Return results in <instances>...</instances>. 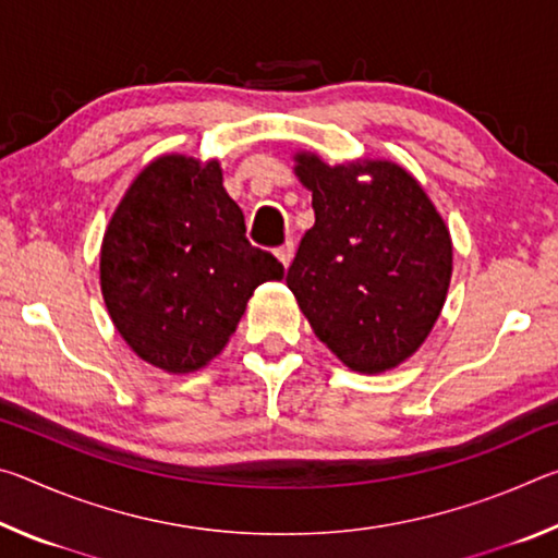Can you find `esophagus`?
Returning <instances> with one entry per match:
<instances>
[{
    "label": "esophagus",
    "instance_id": "1",
    "mask_svg": "<svg viewBox=\"0 0 558 558\" xmlns=\"http://www.w3.org/2000/svg\"><path fill=\"white\" fill-rule=\"evenodd\" d=\"M276 256H278V260L282 263V268H290L292 258H295V243H292V241H286V243H282L280 248L276 251Z\"/></svg>",
    "mask_w": 558,
    "mask_h": 558
}]
</instances>
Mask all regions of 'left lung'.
<instances>
[{
    "instance_id": "1",
    "label": "left lung",
    "mask_w": 558,
    "mask_h": 558,
    "mask_svg": "<svg viewBox=\"0 0 558 558\" xmlns=\"http://www.w3.org/2000/svg\"><path fill=\"white\" fill-rule=\"evenodd\" d=\"M313 192L288 288L319 342L359 374L396 369L430 335L452 276L450 231L409 169L391 159L327 165L295 155ZM369 175V180H362Z\"/></svg>"
}]
</instances>
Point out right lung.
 <instances>
[{
    "label": "right lung",
    "mask_w": 558,
    "mask_h": 558,
    "mask_svg": "<svg viewBox=\"0 0 558 558\" xmlns=\"http://www.w3.org/2000/svg\"><path fill=\"white\" fill-rule=\"evenodd\" d=\"M245 239L219 159L162 155L128 186L100 245V290L128 347L167 374L204 369L253 290L282 278Z\"/></svg>",
    "instance_id": "obj_1"
}]
</instances>
